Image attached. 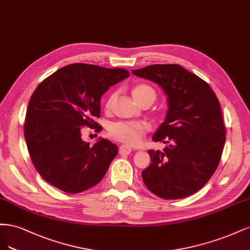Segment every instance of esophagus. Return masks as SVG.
<instances>
[{"mask_svg":"<svg viewBox=\"0 0 250 250\" xmlns=\"http://www.w3.org/2000/svg\"><path fill=\"white\" fill-rule=\"evenodd\" d=\"M133 149L130 147V146H122L119 147V154L120 155H124V156H126V155H128V154H131V151H132Z\"/></svg>","mask_w":250,"mask_h":250,"instance_id":"esophagus-1","label":"esophagus"}]
</instances>
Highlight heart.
Here are the masks:
<instances>
[{"label":"heart","instance_id":"b5f03b06","mask_svg":"<svg viewBox=\"0 0 250 250\" xmlns=\"http://www.w3.org/2000/svg\"><path fill=\"white\" fill-rule=\"evenodd\" d=\"M133 96L135 101L140 104L144 100H151L152 103L157 98V93L154 88L146 84H140L133 89ZM116 93L110 95L106 103V109L112 107ZM150 126L143 122H117L112 124L109 128V134L112 138L123 142L131 146H137L142 142L144 136L149 131Z\"/></svg>","mask_w":250,"mask_h":250}]
</instances>
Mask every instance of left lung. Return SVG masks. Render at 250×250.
I'll use <instances>...</instances> for the list:
<instances>
[{
	"instance_id": "left-lung-1",
	"label": "left lung",
	"mask_w": 250,
	"mask_h": 250,
	"mask_svg": "<svg viewBox=\"0 0 250 250\" xmlns=\"http://www.w3.org/2000/svg\"><path fill=\"white\" fill-rule=\"evenodd\" d=\"M132 72L157 83L168 102L165 120L152 136L167 146L148 150L151 163L142 171L144 184L164 199L194 194L211 179L222 155L225 126L218 99L207 82L179 64Z\"/></svg>"
}]
</instances>
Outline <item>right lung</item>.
Masks as SVG:
<instances>
[{
	"instance_id": "1",
	"label": "right lung",
	"mask_w": 250,
	"mask_h": 250,
	"mask_svg": "<svg viewBox=\"0 0 250 250\" xmlns=\"http://www.w3.org/2000/svg\"><path fill=\"white\" fill-rule=\"evenodd\" d=\"M130 76L124 68L85 63L64 66L44 79L29 101L23 134L38 173L66 193L83 192L99 184L117 152L100 138L93 146L82 139L81 126L101 131V98L109 87Z\"/></svg>"
}]
</instances>
